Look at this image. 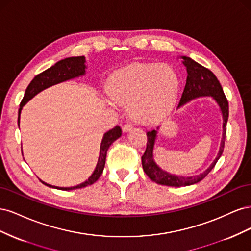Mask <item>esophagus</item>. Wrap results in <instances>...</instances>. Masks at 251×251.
Returning <instances> with one entry per match:
<instances>
[{
  "mask_svg": "<svg viewBox=\"0 0 251 251\" xmlns=\"http://www.w3.org/2000/svg\"><path fill=\"white\" fill-rule=\"evenodd\" d=\"M132 128H133V126H132L131 124H126V125H125L124 127H123V132H124V133H126V132H128V131H131Z\"/></svg>",
  "mask_w": 251,
  "mask_h": 251,
  "instance_id": "34e87169",
  "label": "esophagus"
}]
</instances>
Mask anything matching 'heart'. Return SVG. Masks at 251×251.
I'll list each match as a JSON object with an SVG mask.
<instances>
[{
    "mask_svg": "<svg viewBox=\"0 0 251 251\" xmlns=\"http://www.w3.org/2000/svg\"><path fill=\"white\" fill-rule=\"evenodd\" d=\"M179 88V75L168 64H132L112 74L107 81L111 100L127 104L128 115L142 125L154 124L168 116Z\"/></svg>",
    "mask_w": 251,
    "mask_h": 251,
    "instance_id": "obj_1",
    "label": "heart"
}]
</instances>
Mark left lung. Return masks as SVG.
<instances>
[{
	"instance_id": "1",
	"label": "left lung",
	"mask_w": 251,
	"mask_h": 251,
	"mask_svg": "<svg viewBox=\"0 0 251 251\" xmlns=\"http://www.w3.org/2000/svg\"><path fill=\"white\" fill-rule=\"evenodd\" d=\"M183 59V65L186 67L187 71V78L186 83L183 90V93L180 98V102L178 108L181 105L185 104L186 102L191 101L195 98L202 97V96H211L219 104L220 110L222 112L223 116V134H222V140H221V146H220L219 153L216 157V159L212 162L207 170H205L203 173L196 175V176L191 177H183V176H176V175L169 174L168 172L162 171L159 166L156 164L154 160V155H153V150H154V144L157 137V130L150 131L147 133L148 136V142H147V149L144 154L141 157L142 161V168L144 173L148 175V177L151 180L156 182L158 184L166 185V186H175V187H180V186H187L192 185L195 183H198L202 179L207 176L209 172L215 168L217 161L219 158L221 157L223 150H224V144H225V136H226V125L227 120H228V101H227V98L223 92V89L221 83L219 82L216 75L212 73L207 68H205L195 62L194 59L187 56H181Z\"/></svg>"
}]
</instances>
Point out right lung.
I'll return each mask as SVG.
<instances>
[{
  "label": "right lung",
  "instance_id": "right-lung-1",
  "mask_svg": "<svg viewBox=\"0 0 251 251\" xmlns=\"http://www.w3.org/2000/svg\"><path fill=\"white\" fill-rule=\"evenodd\" d=\"M86 59L85 56H74V57H68L65 59L59 60L54 66L50 67L49 69L45 70L44 72L37 74L36 76L29 83L25 91V95L23 97L22 102L20 104L19 109V118H18V124L20 126V115L23 107L26 104L27 101L31 100L37 93H40L41 91L47 89L53 85H56V83L63 82L66 80H69L75 77L81 76V75H85L86 73ZM121 136V128L120 126H116L113 127L112 130L108 131L103 135L101 144H100V157H98V161L96 164V168L93 172V174L88 178L82 183L72 186V187H58V186H52L50 184L45 183L41 180L42 183L47 185L49 187H53L56 189H62V191H71V189H76L86 187L88 185L93 184L101 176L104 164H105V157H107V151L110 148L111 144L117 140Z\"/></svg>",
  "mask_w": 251,
  "mask_h": 251
}]
</instances>
